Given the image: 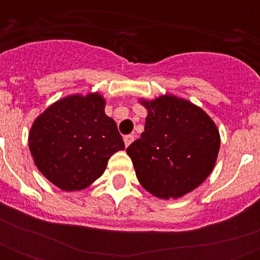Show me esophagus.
Returning a JSON list of instances; mask_svg holds the SVG:
<instances>
[{
	"label": "esophagus",
	"mask_w": 260,
	"mask_h": 260,
	"mask_svg": "<svg viewBox=\"0 0 260 260\" xmlns=\"http://www.w3.org/2000/svg\"><path fill=\"white\" fill-rule=\"evenodd\" d=\"M134 136L132 135H126V136H124V143H125V147L131 146V143L134 142Z\"/></svg>",
	"instance_id": "1"
}]
</instances>
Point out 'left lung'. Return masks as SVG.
Returning a JSON list of instances; mask_svg holds the SVG:
<instances>
[{
    "label": "left lung",
    "instance_id": "1",
    "mask_svg": "<svg viewBox=\"0 0 260 260\" xmlns=\"http://www.w3.org/2000/svg\"><path fill=\"white\" fill-rule=\"evenodd\" d=\"M140 104L148 112L144 132L126 148L136 177L155 197H183L213 171L220 150L217 126L200 106L177 95Z\"/></svg>",
    "mask_w": 260,
    "mask_h": 260
}]
</instances>
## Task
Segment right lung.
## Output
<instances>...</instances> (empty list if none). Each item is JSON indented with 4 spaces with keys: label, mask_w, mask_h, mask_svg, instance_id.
<instances>
[{
    "label": "right lung",
    "mask_w": 260,
    "mask_h": 260,
    "mask_svg": "<svg viewBox=\"0 0 260 260\" xmlns=\"http://www.w3.org/2000/svg\"><path fill=\"white\" fill-rule=\"evenodd\" d=\"M100 93L73 94L39 114L29 151L39 171L64 191L82 190L101 177L114 152L125 148Z\"/></svg>",
    "instance_id": "right-lung-1"
}]
</instances>
